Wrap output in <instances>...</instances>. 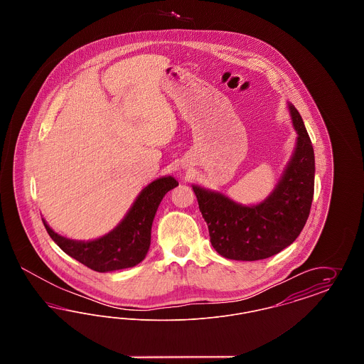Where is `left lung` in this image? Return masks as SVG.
<instances>
[{
  "instance_id": "obj_1",
  "label": "left lung",
  "mask_w": 364,
  "mask_h": 364,
  "mask_svg": "<svg viewBox=\"0 0 364 364\" xmlns=\"http://www.w3.org/2000/svg\"><path fill=\"white\" fill-rule=\"evenodd\" d=\"M289 112L297 132L294 156L262 203L242 206L220 192L192 187L208 223L211 245L224 258H270L291 245L307 223L314 196V149L294 105L289 104Z\"/></svg>"
}]
</instances>
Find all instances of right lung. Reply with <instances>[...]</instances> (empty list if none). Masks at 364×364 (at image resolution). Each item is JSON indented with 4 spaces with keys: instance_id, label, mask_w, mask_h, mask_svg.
<instances>
[{
    "instance_id": "right-lung-1",
    "label": "right lung",
    "mask_w": 364,
    "mask_h": 364,
    "mask_svg": "<svg viewBox=\"0 0 364 364\" xmlns=\"http://www.w3.org/2000/svg\"><path fill=\"white\" fill-rule=\"evenodd\" d=\"M178 183L172 176L156 178L139 193L132 208L112 232L91 242H76L57 235L43 221L49 236L65 254L91 270L106 273L134 267L144 259L151 242L156 208L168 191Z\"/></svg>"
}]
</instances>
